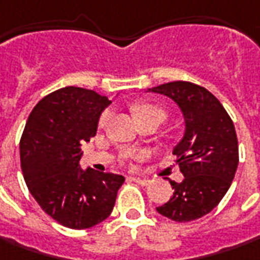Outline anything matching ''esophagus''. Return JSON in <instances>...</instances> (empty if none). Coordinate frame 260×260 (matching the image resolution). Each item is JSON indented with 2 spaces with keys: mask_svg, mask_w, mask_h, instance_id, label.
I'll use <instances>...</instances> for the list:
<instances>
[{
  "mask_svg": "<svg viewBox=\"0 0 260 260\" xmlns=\"http://www.w3.org/2000/svg\"><path fill=\"white\" fill-rule=\"evenodd\" d=\"M131 180H132L134 183L141 184V185H148V184L151 183L148 178H142V177H131Z\"/></svg>",
  "mask_w": 260,
  "mask_h": 260,
  "instance_id": "esophagus-1",
  "label": "esophagus"
}]
</instances>
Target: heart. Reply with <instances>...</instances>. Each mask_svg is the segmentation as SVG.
I'll return each instance as SVG.
<instances>
[{
    "label": "heart",
    "instance_id": "heart-1",
    "mask_svg": "<svg viewBox=\"0 0 260 260\" xmlns=\"http://www.w3.org/2000/svg\"><path fill=\"white\" fill-rule=\"evenodd\" d=\"M134 113L137 115V118H142V116H148V115H159V116H166V112L157 106V105H151V103H138L134 106ZM112 113L111 111H105L101 113L99 121H98V126L99 128H105L108 125V122L111 121Z\"/></svg>",
    "mask_w": 260,
    "mask_h": 260
}]
</instances>
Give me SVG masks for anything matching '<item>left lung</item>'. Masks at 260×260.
Here are the masks:
<instances>
[{"label":"left lung","instance_id":"left-lung-1","mask_svg":"<svg viewBox=\"0 0 260 260\" xmlns=\"http://www.w3.org/2000/svg\"><path fill=\"white\" fill-rule=\"evenodd\" d=\"M152 92L171 98L185 119V134L173 151L184 180L170 181L173 197L157 211L178 223L200 219L221 202L236 174L233 121L214 94L191 82H170Z\"/></svg>","mask_w":260,"mask_h":260}]
</instances>
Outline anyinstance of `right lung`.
Returning <instances> with one entry per match:
<instances>
[{
    "label": "right lung",
    "mask_w": 260,
    "mask_h": 260,
    "mask_svg": "<svg viewBox=\"0 0 260 260\" xmlns=\"http://www.w3.org/2000/svg\"><path fill=\"white\" fill-rule=\"evenodd\" d=\"M111 103L94 90L68 86L44 96L30 113L20 139L24 180L43 210L61 226L89 229L113 210L122 175L80 170V145L96 135Z\"/></svg>",
    "instance_id": "right-lung-1"
}]
</instances>
